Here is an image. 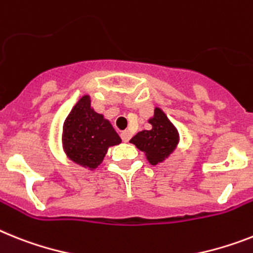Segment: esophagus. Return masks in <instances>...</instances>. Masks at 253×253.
I'll return each instance as SVG.
<instances>
[{
	"instance_id": "esophagus-1",
	"label": "esophagus",
	"mask_w": 253,
	"mask_h": 253,
	"mask_svg": "<svg viewBox=\"0 0 253 253\" xmlns=\"http://www.w3.org/2000/svg\"><path fill=\"white\" fill-rule=\"evenodd\" d=\"M121 137H122V140L125 143H127L131 137V132L130 131H122V132H121Z\"/></svg>"
}]
</instances>
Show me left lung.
Instances as JSON below:
<instances>
[{
  "label": "left lung",
  "instance_id": "8db88e82",
  "mask_svg": "<svg viewBox=\"0 0 253 253\" xmlns=\"http://www.w3.org/2000/svg\"><path fill=\"white\" fill-rule=\"evenodd\" d=\"M148 122L152 125V128L137 132L130 143L145 153L150 165L156 166L175 152L180 136L176 127L161 108L154 109V114Z\"/></svg>",
  "mask_w": 253,
  "mask_h": 253
}]
</instances>
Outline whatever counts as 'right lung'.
I'll return each instance as SVG.
<instances>
[{
    "instance_id": "1",
    "label": "right lung",
    "mask_w": 253,
    "mask_h": 253,
    "mask_svg": "<svg viewBox=\"0 0 253 253\" xmlns=\"http://www.w3.org/2000/svg\"><path fill=\"white\" fill-rule=\"evenodd\" d=\"M121 137L103 114L91 108L88 95L77 101L65 118L61 144L72 162L88 169H95L110 146L121 144Z\"/></svg>"
}]
</instances>
